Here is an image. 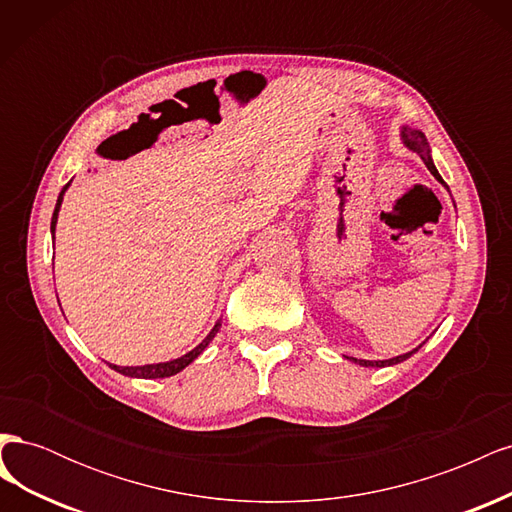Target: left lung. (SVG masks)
Wrapping results in <instances>:
<instances>
[{"label":"left lung","instance_id":"left-lung-1","mask_svg":"<svg viewBox=\"0 0 512 512\" xmlns=\"http://www.w3.org/2000/svg\"><path fill=\"white\" fill-rule=\"evenodd\" d=\"M401 141H404V145H406L410 151H414V153H418V156H421V160L427 164V168L431 170L433 177H436L440 183H444V179L440 177L436 166H433L431 149H429L427 138H425V134H423L421 130H414V128L404 126V128H401ZM444 185H446V183H444ZM446 188H448V185H446ZM423 344H425V342H423ZM423 344H421V346H423ZM421 346H418V348H421ZM418 348H414V350H410V352H406V354L393 356V359H386V361H365V359H354V356H350V361H354L356 365H363V367H389V365L404 363L406 359H410V356H412L414 352H418Z\"/></svg>","mask_w":512,"mask_h":512}]
</instances>
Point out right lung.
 Masks as SVG:
<instances>
[{"label":"right lung","instance_id":"obj_1","mask_svg":"<svg viewBox=\"0 0 512 512\" xmlns=\"http://www.w3.org/2000/svg\"><path fill=\"white\" fill-rule=\"evenodd\" d=\"M68 185H70V183H66L64 190L59 192L57 205H55V211H53V220H51V235H53V239H55V226H57L59 209H61V200H64V194H66V190H68ZM220 327H222V322L218 320V322H215V327L209 331V335L203 339V342H200L194 350H190L188 354L179 356V359H175V361L153 363V365H141V367H119V365H111V363H108V367L119 371V374H123V376H130V378H145V380H147V378H168V376H175V374H179L181 369L188 367L194 359H198L200 352H203V350L209 346V342L215 337V333L220 331Z\"/></svg>","mask_w":512,"mask_h":512}]
</instances>
